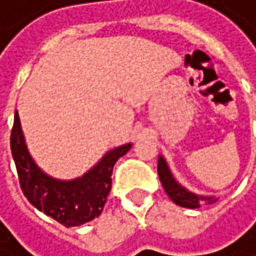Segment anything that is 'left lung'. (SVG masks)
<instances>
[{"instance_id": "1", "label": "left lung", "mask_w": 256, "mask_h": 256, "mask_svg": "<svg viewBox=\"0 0 256 256\" xmlns=\"http://www.w3.org/2000/svg\"><path fill=\"white\" fill-rule=\"evenodd\" d=\"M158 176H160V181L162 184L166 194L170 196V200L175 204L181 206V208L198 209V208H201V204L204 201L208 202V204L216 201V198H214V196H201V195H196V194L188 190L186 188H182L181 184H178L176 180L174 178L170 169H169V166H167L166 160L161 155L158 158Z\"/></svg>"}]
</instances>
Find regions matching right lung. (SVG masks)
I'll list each match as a JSON object with an SVG mask.
<instances>
[{"label":"right lung","instance_id":"obj_1","mask_svg":"<svg viewBox=\"0 0 256 256\" xmlns=\"http://www.w3.org/2000/svg\"><path fill=\"white\" fill-rule=\"evenodd\" d=\"M130 147L132 144H124L109 150L81 178L61 181L46 175L32 160L16 112L10 134L12 156L24 196L38 210L66 228L81 226L100 216L112 188L114 166L118 158L130 150Z\"/></svg>","mask_w":256,"mask_h":256}]
</instances>
